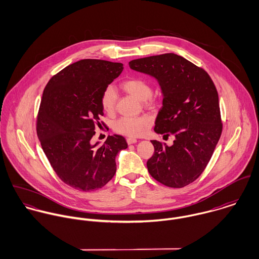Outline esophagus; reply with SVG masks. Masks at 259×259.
I'll list each match as a JSON object with an SVG mask.
<instances>
[{
  "label": "esophagus",
  "instance_id": "1",
  "mask_svg": "<svg viewBox=\"0 0 259 259\" xmlns=\"http://www.w3.org/2000/svg\"><path fill=\"white\" fill-rule=\"evenodd\" d=\"M126 143H127L128 145H133V144L138 143V140L135 139V138H127V139H126Z\"/></svg>",
  "mask_w": 259,
  "mask_h": 259
}]
</instances>
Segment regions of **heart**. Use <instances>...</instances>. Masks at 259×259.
Returning a JSON list of instances; mask_svg holds the SVG:
<instances>
[{
	"mask_svg": "<svg viewBox=\"0 0 259 259\" xmlns=\"http://www.w3.org/2000/svg\"><path fill=\"white\" fill-rule=\"evenodd\" d=\"M121 89L125 93L136 97L138 100L145 102V104L148 106L153 104V100L151 98V85L147 79L143 77L135 76L125 79L121 83ZM116 101L117 95L114 88L111 85L107 87L101 97V104L103 110L108 113H112L115 110ZM150 123L151 118L148 115H142L137 117L122 116L114 121L113 130L116 133L127 137H140L147 132Z\"/></svg>",
	"mask_w": 259,
	"mask_h": 259,
	"instance_id": "heart-1",
	"label": "heart"
}]
</instances>
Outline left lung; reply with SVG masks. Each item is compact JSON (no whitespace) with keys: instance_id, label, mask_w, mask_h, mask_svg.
I'll use <instances>...</instances> for the list:
<instances>
[{"instance_id":"1","label":"left lung","mask_w":259,"mask_h":259,"mask_svg":"<svg viewBox=\"0 0 259 259\" xmlns=\"http://www.w3.org/2000/svg\"><path fill=\"white\" fill-rule=\"evenodd\" d=\"M134 71L154 77L163 97L154 132L174 136L168 147L151 141L149 175L169 187L194 182L206 167L222 131L219 94L208 74L176 54L131 61Z\"/></svg>"}]
</instances>
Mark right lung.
Instances as JSON below:
<instances>
[{
    "instance_id": "add662e5",
    "label": "right lung",
    "mask_w": 259,
    "mask_h": 259,
    "mask_svg": "<svg viewBox=\"0 0 259 259\" xmlns=\"http://www.w3.org/2000/svg\"><path fill=\"white\" fill-rule=\"evenodd\" d=\"M122 70L121 63L80 60L54 75L44 90L37 138L58 177L77 190L107 185L116 170V154L127 148L118 135L109 136L101 147L91 143L104 115L102 94Z\"/></svg>"
}]
</instances>
